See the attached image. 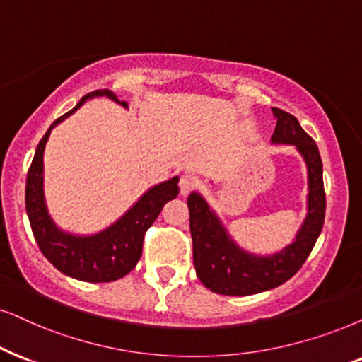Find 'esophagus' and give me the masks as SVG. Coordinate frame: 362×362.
Masks as SVG:
<instances>
[{"mask_svg":"<svg viewBox=\"0 0 362 362\" xmlns=\"http://www.w3.org/2000/svg\"><path fill=\"white\" fill-rule=\"evenodd\" d=\"M199 178L195 175H190V173H185V175L180 177V182H178V187H180V194L187 195L189 192H192L194 189L199 187Z\"/></svg>","mask_w":362,"mask_h":362,"instance_id":"34e87169","label":"esophagus"}]
</instances>
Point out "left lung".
<instances>
[{
	"instance_id": "left-lung-1",
	"label": "left lung",
	"mask_w": 362,
	"mask_h": 362,
	"mask_svg": "<svg viewBox=\"0 0 362 362\" xmlns=\"http://www.w3.org/2000/svg\"><path fill=\"white\" fill-rule=\"evenodd\" d=\"M277 118L272 144L294 145L308 165V215L292 244L272 255H255L242 250L204 197L192 192L187 199L194 265L200 282L223 296H250L281 286L303 267L321 234L326 214L322 160L315 141L303 130L297 118L281 108H272Z\"/></svg>"
}]
</instances>
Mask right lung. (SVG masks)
Segmentation results:
<instances>
[{
    "label": "right lung",
    "instance_id": "1",
    "mask_svg": "<svg viewBox=\"0 0 362 362\" xmlns=\"http://www.w3.org/2000/svg\"><path fill=\"white\" fill-rule=\"evenodd\" d=\"M107 97L122 107L117 95L110 90H95L85 95L70 112L57 118L38 144L35 158L26 177V214L31 230L49 262L65 276L85 282H112L127 276L141 255L145 232L162 212L163 205L178 195V177L153 185L145 192L115 223L93 235H73L54 226L49 217L43 194V153L48 136L58 123L75 113L88 98Z\"/></svg>",
    "mask_w": 362,
    "mask_h": 362
}]
</instances>
